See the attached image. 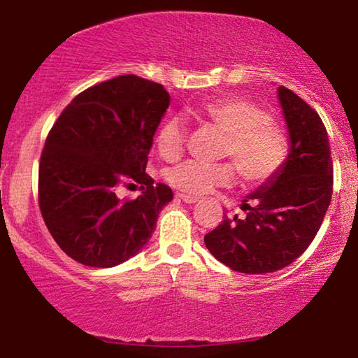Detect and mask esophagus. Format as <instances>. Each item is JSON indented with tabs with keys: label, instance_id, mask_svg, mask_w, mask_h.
<instances>
[{
	"label": "esophagus",
	"instance_id": "obj_1",
	"mask_svg": "<svg viewBox=\"0 0 358 358\" xmlns=\"http://www.w3.org/2000/svg\"><path fill=\"white\" fill-rule=\"evenodd\" d=\"M176 198H180V200L185 203H196L198 200H200L198 196H193V194H185V193H176Z\"/></svg>",
	"mask_w": 358,
	"mask_h": 358
}]
</instances>
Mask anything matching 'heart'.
<instances>
[{"instance_id":"obj_1","label":"heart","mask_w":358,"mask_h":358,"mask_svg":"<svg viewBox=\"0 0 358 358\" xmlns=\"http://www.w3.org/2000/svg\"><path fill=\"white\" fill-rule=\"evenodd\" d=\"M198 114L226 132L223 157L233 158L246 183L269 182L286 164L287 137L271 117L244 97L224 96L198 107ZM187 140V125L182 117H169L157 132V152L165 160L182 157ZM173 187L192 194H203L215 187H228L234 180V165L200 164L187 160L166 173Z\"/></svg>"}]
</instances>
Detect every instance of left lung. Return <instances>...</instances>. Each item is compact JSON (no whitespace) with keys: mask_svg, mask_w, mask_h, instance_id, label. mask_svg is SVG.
I'll return each mask as SVG.
<instances>
[{"mask_svg":"<svg viewBox=\"0 0 358 358\" xmlns=\"http://www.w3.org/2000/svg\"><path fill=\"white\" fill-rule=\"evenodd\" d=\"M278 97L289 132L286 164L244 198L246 218L224 215L205 236L216 259L244 274L274 273L296 261L317 234L332 198L334 165L322 119L284 85Z\"/></svg>","mask_w":358,"mask_h":358,"instance_id":"8db88e82","label":"left lung"}]
</instances>
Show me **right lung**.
<instances>
[{
    "label": "right lung",
    "mask_w": 358,
    "mask_h": 358,
    "mask_svg": "<svg viewBox=\"0 0 358 358\" xmlns=\"http://www.w3.org/2000/svg\"><path fill=\"white\" fill-rule=\"evenodd\" d=\"M170 106L164 85L119 76L72 99L44 143L39 208L54 241L90 268H112L137 255L173 200L145 173L153 135ZM143 194L120 201V186Z\"/></svg>",
    "instance_id": "right-lung-1"
}]
</instances>
